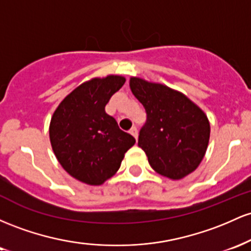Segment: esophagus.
<instances>
[{
  "label": "esophagus",
  "mask_w": 251,
  "mask_h": 251,
  "mask_svg": "<svg viewBox=\"0 0 251 251\" xmlns=\"http://www.w3.org/2000/svg\"><path fill=\"white\" fill-rule=\"evenodd\" d=\"M129 133H130L133 136L135 137V139H137V136H139V131H137V128L136 126H133V128L129 130Z\"/></svg>",
  "instance_id": "1"
}]
</instances>
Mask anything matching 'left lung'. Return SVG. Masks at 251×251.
<instances>
[{"instance_id": "1", "label": "left lung", "mask_w": 251, "mask_h": 251, "mask_svg": "<svg viewBox=\"0 0 251 251\" xmlns=\"http://www.w3.org/2000/svg\"><path fill=\"white\" fill-rule=\"evenodd\" d=\"M131 92L145 106L147 122L139 147L156 173L180 180L198 168L210 140L206 114L180 91L139 77L129 80Z\"/></svg>"}]
</instances>
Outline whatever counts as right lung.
Here are the masks:
<instances>
[{
    "label": "right lung",
    "mask_w": 251,
    "mask_h": 251,
    "mask_svg": "<svg viewBox=\"0 0 251 251\" xmlns=\"http://www.w3.org/2000/svg\"><path fill=\"white\" fill-rule=\"evenodd\" d=\"M125 81L117 75L84 81L61 100L50 118L55 157L70 176L86 185L100 186L114 176L136 142L105 112L109 100Z\"/></svg>",
    "instance_id": "add662e5"
}]
</instances>
